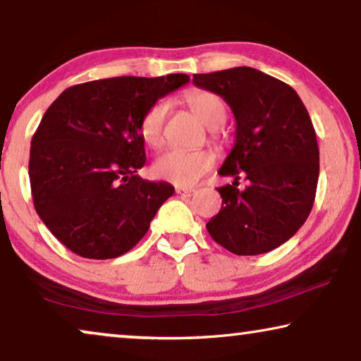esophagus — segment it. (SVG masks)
I'll use <instances>...</instances> for the list:
<instances>
[{
  "instance_id": "obj_1",
  "label": "esophagus",
  "mask_w": 361,
  "mask_h": 361,
  "mask_svg": "<svg viewBox=\"0 0 361 361\" xmlns=\"http://www.w3.org/2000/svg\"><path fill=\"white\" fill-rule=\"evenodd\" d=\"M176 194L182 197H190L195 194V189H192V187H176Z\"/></svg>"
}]
</instances>
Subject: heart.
<instances>
[{
  "label": "heart",
  "instance_id": "heart-1",
  "mask_svg": "<svg viewBox=\"0 0 361 361\" xmlns=\"http://www.w3.org/2000/svg\"><path fill=\"white\" fill-rule=\"evenodd\" d=\"M192 111L205 126L216 130L226 120V108L219 95L205 90H195L187 95ZM169 102L157 100L145 111L140 121L142 141L149 147H159L164 142V125ZM215 164L214 152L209 149H169L154 162V176L177 187H189L199 182Z\"/></svg>",
  "mask_w": 361,
  "mask_h": 361
}]
</instances>
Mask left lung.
Masks as SVG:
<instances>
[{
	"label": "left lung",
	"mask_w": 361,
	"mask_h": 361,
	"mask_svg": "<svg viewBox=\"0 0 361 361\" xmlns=\"http://www.w3.org/2000/svg\"><path fill=\"white\" fill-rule=\"evenodd\" d=\"M197 87L228 103L236 140L219 174L221 209L207 224L216 243L235 255L268 253L307 220L319 180V146L307 110L288 83L251 67L195 73ZM249 182L243 191L238 180Z\"/></svg>",
	"instance_id": "obj_1"
}]
</instances>
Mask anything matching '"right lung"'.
<instances>
[{
    "instance_id": "add662e5",
    "label": "right lung",
    "mask_w": 361,
    "mask_h": 361,
    "mask_svg": "<svg viewBox=\"0 0 361 361\" xmlns=\"http://www.w3.org/2000/svg\"><path fill=\"white\" fill-rule=\"evenodd\" d=\"M189 80L169 73L78 83L44 113L29 154L34 209L75 255H125L174 194L167 182L136 174L146 162L140 121L152 103Z\"/></svg>"
}]
</instances>
